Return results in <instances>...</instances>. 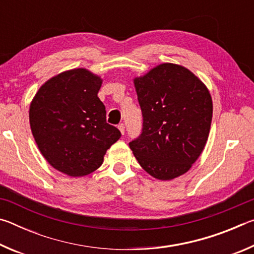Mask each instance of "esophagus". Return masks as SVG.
<instances>
[{
  "mask_svg": "<svg viewBox=\"0 0 254 254\" xmlns=\"http://www.w3.org/2000/svg\"><path fill=\"white\" fill-rule=\"evenodd\" d=\"M119 130L120 131H121V133H122V134H124V132H126V124H124V123H121V124H119Z\"/></svg>",
  "mask_w": 254,
  "mask_h": 254,
  "instance_id": "34e87169",
  "label": "esophagus"
}]
</instances>
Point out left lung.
Segmentation results:
<instances>
[{"label": "left lung", "instance_id": "8db88e82", "mask_svg": "<svg viewBox=\"0 0 254 254\" xmlns=\"http://www.w3.org/2000/svg\"><path fill=\"white\" fill-rule=\"evenodd\" d=\"M143 123L130 145L152 177L174 179L190 169L207 141L213 117L208 89L187 68L162 64L134 79Z\"/></svg>", "mask_w": 254, "mask_h": 254}]
</instances>
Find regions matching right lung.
<instances>
[{"label": "right lung", "instance_id": "right-lung-1", "mask_svg": "<svg viewBox=\"0 0 254 254\" xmlns=\"http://www.w3.org/2000/svg\"><path fill=\"white\" fill-rule=\"evenodd\" d=\"M102 79L78 68L53 77L30 105V127L42 156L55 169L71 177L95 171L106 150L121 137L106 122L98 98Z\"/></svg>", "mask_w": 254, "mask_h": 254}]
</instances>
